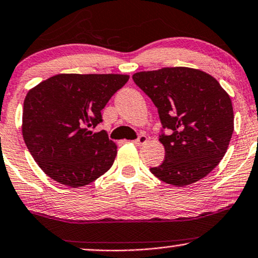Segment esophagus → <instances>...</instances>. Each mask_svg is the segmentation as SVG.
Listing matches in <instances>:
<instances>
[{
    "instance_id": "obj_1",
    "label": "esophagus",
    "mask_w": 258,
    "mask_h": 258,
    "mask_svg": "<svg viewBox=\"0 0 258 258\" xmlns=\"http://www.w3.org/2000/svg\"><path fill=\"white\" fill-rule=\"evenodd\" d=\"M147 141H148V137H147L146 135H141V136H139V139L134 141V143H135L136 146H142V145H145V143H147Z\"/></svg>"
}]
</instances>
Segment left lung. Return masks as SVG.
<instances>
[{
  "label": "left lung",
  "instance_id": "8db88e82",
  "mask_svg": "<svg viewBox=\"0 0 258 258\" xmlns=\"http://www.w3.org/2000/svg\"><path fill=\"white\" fill-rule=\"evenodd\" d=\"M133 79L153 100L169 132L159 139L165 160L150 172L178 187L205 178L225 155L233 133L227 92L209 73L190 68L137 72Z\"/></svg>",
  "mask_w": 258,
  "mask_h": 258
}]
</instances>
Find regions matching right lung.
I'll list each match as a JSON object with an SVG mask.
<instances>
[{"mask_svg": "<svg viewBox=\"0 0 258 258\" xmlns=\"http://www.w3.org/2000/svg\"><path fill=\"white\" fill-rule=\"evenodd\" d=\"M126 75L61 73L43 80L23 102L25 143L49 178L62 185L82 187L108 172L117 146L104 130L92 133L102 111Z\"/></svg>", "mask_w": 258, "mask_h": 258, "instance_id": "obj_1", "label": "right lung"}]
</instances>
